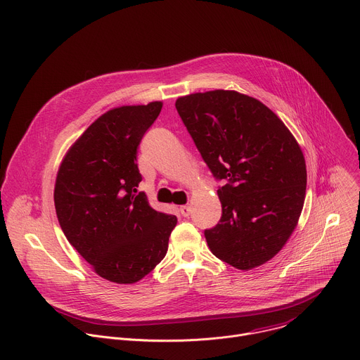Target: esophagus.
<instances>
[{"mask_svg":"<svg viewBox=\"0 0 360 360\" xmlns=\"http://www.w3.org/2000/svg\"><path fill=\"white\" fill-rule=\"evenodd\" d=\"M179 212H181V215H182L184 218H186V217H189V214H191V207H189V205H182V207L179 208Z\"/></svg>","mask_w":360,"mask_h":360,"instance_id":"34e87169","label":"esophagus"}]
</instances>
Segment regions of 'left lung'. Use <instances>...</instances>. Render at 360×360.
<instances>
[{
	"mask_svg": "<svg viewBox=\"0 0 360 360\" xmlns=\"http://www.w3.org/2000/svg\"><path fill=\"white\" fill-rule=\"evenodd\" d=\"M176 111L218 179L219 224L205 231L211 252L250 271L285 246L306 193L303 152L281 118L256 98L229 89L179 96Z\"/></svg>",
	"mask_w": 360,
	"mask_h": 360,
	"instance_id": "1",
	"label": "left lung"
}]
</instances>
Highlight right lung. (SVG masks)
Returning <instances> with one entry per match:
<instances>
[{
  "instance_id": "add662e5",
  "label": "right lung",
  "mask_w": 360,
  "mask_h": 360,
  "mask_svg": "<svg viewBox=\"0 0 360 360\" xmlns=\"http://www.w3.org/2000/svg\"><path fill=\"white\" fill-rule=\"evenodd\" d=\"M162 110L161 101L122 105L95 120L58 168L54 202L68 242L110 282L141 281L167 255L178 219L153 210L136 165V149Z\"/></svg>"
}]
</instances>
